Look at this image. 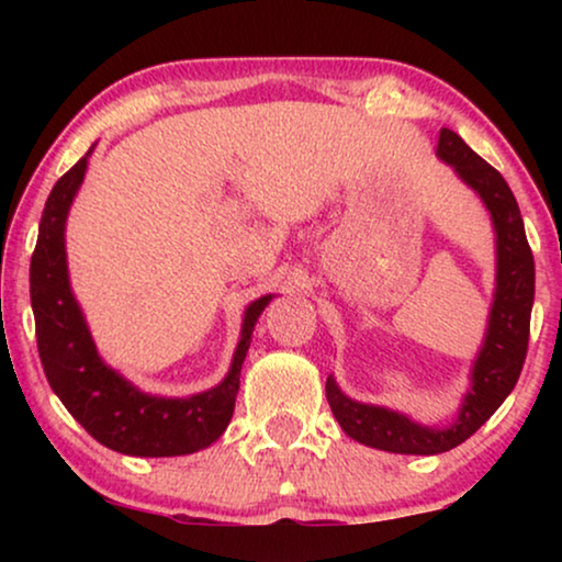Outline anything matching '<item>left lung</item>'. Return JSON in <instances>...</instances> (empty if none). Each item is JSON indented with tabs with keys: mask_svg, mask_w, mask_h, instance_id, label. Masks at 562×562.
Returning a JSON list of instances; mask_svg holds the SVG:
<instances>
[{
	"mask_svg": "<svg viewBox=\"0 0 562 562\" xmlns=\"http://www.w3.org/2000/svg\"><path fill=\"white\" fill-rule=\"evenodd\" d=\"M437 158L452 166L458 179L481 196L496 235V289L486 335L471 368V386L450 425L429 427L389 406L363 404L345 396L337 381L327 379V402L342 432L368 448L402 456H437L465 442L517 386L529 342V317L535 304V258L525 222L504 176L488 166L463 137L442 127Z\"/></svg>",
	"mask_w": 562,
	"mask_h": 562,
	"instance_id": "obj_1",
	"label": "left lung"
}]
</instances>
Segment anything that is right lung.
<instances>
[{"label":"right lung","mask_w":562,"mask_h":562,"mask_svg":"<svg viewBox=\"0 0 562 562\" xmlns=\"http://www.w3.org/2000/svg\"><path fill=\"white\" fill-rule=\"evenodd\" d=\"M91 150L94 145L53 187L30 260V302L43 371L71 417L104 448L137 458L189 456L217 442L233 419L252 329L273 294L245 306L229 371L202 394L183 398L145 394L106 366L71 291L66 260V220L87 176Z\"/></svg>","instance_id":"1"}]
</instances>
